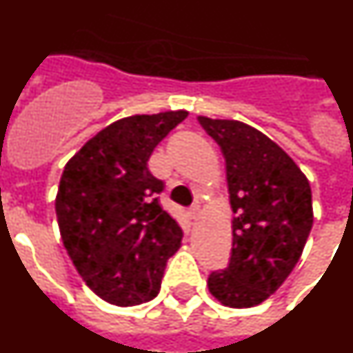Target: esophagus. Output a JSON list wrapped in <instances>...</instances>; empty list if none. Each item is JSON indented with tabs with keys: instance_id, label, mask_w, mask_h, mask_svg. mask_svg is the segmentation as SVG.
<instances>
[{
	"instance_id": "1",
	"label": "esophagus",
	"mask_w": 353,
	"mask_h": 353,
	"mask_svg": "<svg viewBox=\"0 0 353 353\" xmlns=\"http://www.w3.org/2000/svg\"><path fill=\"white\" fill-rule=\"evenodd\" d=\"M199 214V205H192L191 208H189V212H187V215H189V219H196Z\"/></svg>"
}]
</instances>
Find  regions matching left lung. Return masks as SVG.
Masks as SVG:
<instances>
[{
	"label": "left lung",
	"instance_id": "1",
	"mask_svg": "<svg viewBox=\"0 0 353 353\" xmlns=\"http://www.w3.org/2000/svg\"><path fill=\"white\" fill-rule=\"evenodd\" d=\"M219 145L233 217L228 267L212 270L208 290L230 307L269 299L293 270L313 226L311 187L297 164L260 130L236 120L198 117Z\"/></svg>",
	"mask_w": 353,
	"mask_h": 353
}]
</instances>
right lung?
<instances>
[{
    "label": "right lung",
    "instance_id": "1",
    "mask_svg": "<svg viewBox=\"0 0 353 353\" xmlns=\"http://www.w3.org/2000/svg\"><path fill=\"white\" fill-rule=\"evenodd\" d=\"M187 111L123 118L90 139L65 166L56 217L72 263L114 305L157 297L183 232L159 203L164 182L146 162Z\"/></svg>",
    "mask_w": 353,
    "mask_h": 353
}]
</instances>
